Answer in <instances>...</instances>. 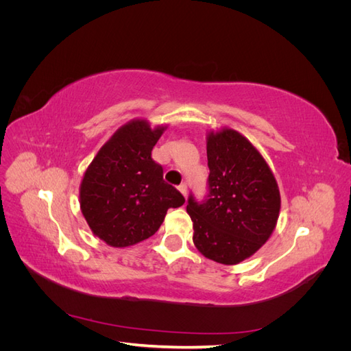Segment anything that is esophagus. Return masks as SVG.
Returning <instances> with one entry per match:
<instances>
[{"mask_svg":"<svg viewBox=\"0 0 351 351\" xmlns=\"http://www.w3.org/2000/svg\"><path fill=\"white\" fill-rule=\"evenodd\" d=\"M178 190L180 192H182V195L184 196V197H187V183H182L178 186Z\"/></svg>","mask_w":351,"mask_h":351,"instance_id":"esophagus-1","label":"esophagus"}]
</instances>
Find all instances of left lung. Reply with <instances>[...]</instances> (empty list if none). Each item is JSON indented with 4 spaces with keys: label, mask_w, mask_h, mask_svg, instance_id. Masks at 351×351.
I'll use <instances>...</instances> for the list:
<instances>
[{
    "label": "left lung",
    "mask_w": 351,
    "mask_h": 351,
    "mask_svg": "<svg viewBox=\"0 0 351 351\" xmlns=\"http://www.w3.org/2000/svg\"><path fill=\"white\" fill-rule=\"evenodd\" d=\"M208 195L187 200L193 243L205 258L236 265L258 252L277 226V180L259 151L232 129L209 132Z\"/></svg>",
    "instance_id": "left-lung-1"
}]
</instances>
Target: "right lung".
<instances>
[{
  "mask_svg": "<svg viewBox=\"0 0 351 351\" xmlns=\"http://www.w3.org/2000/svg\"><path fill=\"white\" fill-rule=\"evenodd\" d=\"M167 125L152 129L132 120L117 130L88 167L80 184V209L95 236L112 247L149 239L169 208L184 204L183 195L164 182V169L152 149Z\"/></svg>",
  "mask_w": 351,
  "mask_h": 351,
  "instance_id": "1",
  "label": "right lung"
}]
</instances>
